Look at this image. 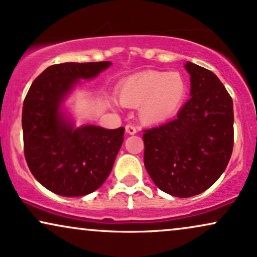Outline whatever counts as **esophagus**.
<instances>
[{"instance_id":"1","label":"esophagus","mask_w":257,"mask_h":257,"mask_svg":"<svg viewBox=\"0 0 257 257\" xmlns=\"http://www.w3.org/2000/svg\"><path fill=\"white\" fill-rule=\"evenodd\" d=\"M125 128H126V132H127L128 135H135L136 132H137V128H136L134 125H131V123H127V125L125 126Z\"/></svg>"}]
</instances>
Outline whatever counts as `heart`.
<instances>
[{
    "label": "heart",
    "instance_id": "1",
    "mask_svg": "<svg viewBox=\"0 0 257 257\" xmlns=\"http://www.w3.org/2000/svg\"><path fill=\"white\" fill-rule=\"evenodd\" d=\"M188 85L176 71H145L125 78L118 87L123 106L139 107L144 122L154 123L170 119L185 102Z\"/></svg>",
    "mask_w": 257,
    "mask_h": 257
}]
</instances>
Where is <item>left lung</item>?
<instances>
[{
    "instance_id": "8db88e82",
    "label": "left lung",
    "mask_w": 257,
    "mask_h": 257,
    "mask_svg": "<svg viewBox=\"0 0 257 257\" xmlns=\"http://www.w3.org/2000/svg\"><path fill=\"white\" fill-rule=\"evenodd\" d=\"M191 99L175 119L144 130V166L161 191L189 198L210 188L233 149V103L213 72L191 62Z\"/></svg>"
}]
</instances>
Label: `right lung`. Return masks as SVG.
Listing matches in <instances>:
<instances>
[{
  "mask_svg": "<svg viewBox=\"0 0 257 257\" xmlns=\"http://www.w3.org/2000/svg\"><path fill=\"white\" fill-rule=\"evenodd\" d=\"M110 62L49 66L32 83L22 107L24 153L33 176L56 194L83 196L108 177L125 128L94 125L75 128L61 104L78 80H89Z\"/></svg>",
  "mask_w": 257,
  "mask_h": 257,
  "instance_id": "1",
  "label": "right lung"
}]
</instances>
